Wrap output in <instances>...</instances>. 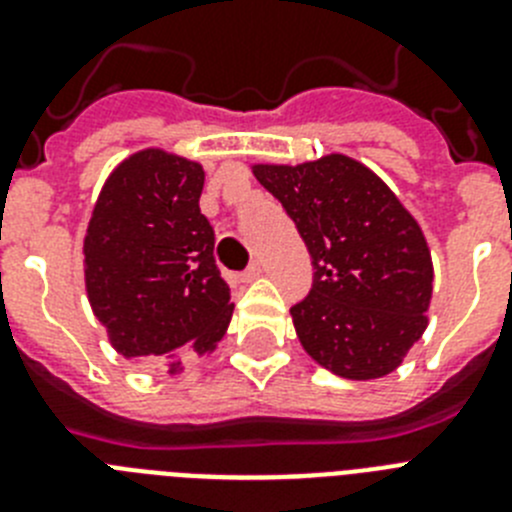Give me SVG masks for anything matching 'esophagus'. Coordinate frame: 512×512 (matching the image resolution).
Instances as JSON below:
<instances>
[{"mask_svg": "<svg viewBox=\"0 0 512 512\" xmlns=\"http://www.w3.org/2000/svg\"><path fill=\"white\" fill-rule=\"evenodd\" d=\"M256 277H261V264H259V261H253V264L248 266V269L241 274L243 282H253V279H256Z\"/></svg>", "mask_w": 512, "mask_h": 512, "instance_id": "1", "label": "esophagus"}]
</instances>
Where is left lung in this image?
I'll return each mask as SVG.
<instances>
[{"mask_svg":"<svg viewBox=\"0 0 512 512\" xmlns=\"http://www.w3.org/2000/svg\"><path fill=\"white\" fill-rule=\"evenodd\" d=\"M295 220L312 259L310 295L292 305L302 348L346 379L395 372L428 325L431 251L392 189L354 158L253 166Z\"/></svg>","mask_w":512,"mask_h":512,"instance_id":"8db88e82","label":"left lung"}]
</instances>
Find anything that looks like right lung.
I'll return each instance as SVG.
<instances>
[{"instance_id": "1", "label": "right lung", "mask_w": 512, "mask_h": 512, "mask_svg": "<svg viewBox=\"0 0 512 512\" xmlns=\"http://www.w3.org/2000/svg\"><path fill=\"white\" fill-rule=\"evenodd\" d=\"M205 171L146 148L104 182L84 238L87 295L117 354L169 361L207 354L228 330L233 305L200 212Z\"/></svg>"}]
</instances>
